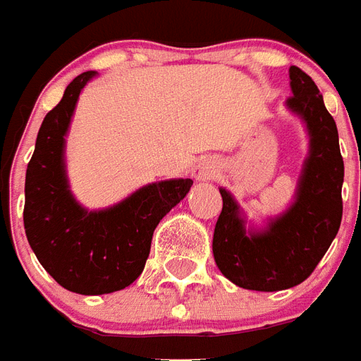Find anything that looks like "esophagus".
<instances>
[{
  "label": "esophagus",
  "mask_w": 361,
  "mask_h": 361,
  "mask_svg": "<svg viewBox=\"0 0 361 361\" xmlns=\"http://www.w3.org/2000/svg\"><path fill=\"white\" fill-rule=\"evenodd\" d=\"M219 173V164L215 159H202L200 164L194 167V177L197 180H207V178H213Z\"/></svg>",
  "instance_id": "1"
}]
</instances>
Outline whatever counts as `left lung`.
<instances>
[{"instance_id":"obj_1","label":"left lung","mask_w":361,"mask_h":361,"mask_svg":"<svg viewBox=\"0 0 361 361\" xmlns=\"http://www.w3.org/2000/svg\"><path fill=\"white\" fill-rule=\"evenodd\" d=\"M293 97L287 108L305 121L310 137L291 207L264 230L245 228L234 196L219 188L222 211L213 234L219 270L232 283L253 291H281L302 283L318 267L341 226L345 164L335 119L318 85L300 68H289Z\"/></svg>"}]
</instances>
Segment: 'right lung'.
Instances as JSON below:
<instances>
[{
  "mask_svg": "<svg viewBox=\"0 0 361 361\" xmlns=\"http://www.w3.org/2000/svg\"><path fill=\"white\" fill-rule=\"evenodd\" d=\"M75 78L45 116L26 169L24 230L37 261L56 283L80 295L126 289L145 270L154 230L183 200L192 178L146 184L108 209L87 211L70 192L64 137L81 89L94 78Z\"/></svg>",
  "mask_w": 361,
  "mask_h": 361,
  "instance_id": "right-lung-1",
  "label": "right lung"
}]
</instances>
